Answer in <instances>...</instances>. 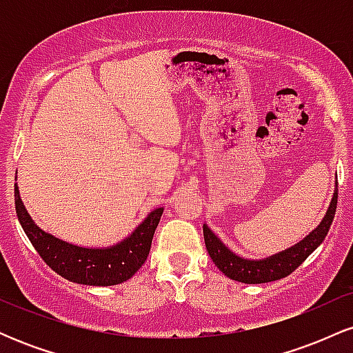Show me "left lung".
Listing matches in <instances>:
<instances>
[{
	"label": "left lung",
	"mask_w": 353,
	"mask_h": 353,
	"mask_svg": "<svg viewBox=\"0 0 353 353\" xmlns=\"http://www.w3.org/2000/svg\"><path fill=\"white\" fill-rule=\"evenodd\" d=\"M337 196L339 189L337 182H335V190L334 196H332L330 205L317 228L295 245L282 250V252L269 255V257L265 259H259V261L257 259H245L234 254L232 250H230L229 247L209 229V225L204 224L202 230H204V241L210 259H212V262L217 265V269L221 270L222 274L228 275L232 281L242 283H265L287 277V275L292 274L294 270L297 269V267L301 265L320 244H322L323 239H325L327 232H329L332 225V221H334L335 209H337Z\"/></svg>",
	"instance_id": "8db88e82"
}]
</instances>
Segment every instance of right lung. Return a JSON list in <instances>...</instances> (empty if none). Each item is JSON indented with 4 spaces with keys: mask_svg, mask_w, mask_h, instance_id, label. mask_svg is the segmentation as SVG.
I'll return each instance as SVG.
<instances>
[{
    "mask_svg": "<svg viewBox=\"0 0 353 353\" xmlns=\"http://www.w3.org/2000/svg\"><path fill=\"white\" fill-rule=\"evenodd\" d=\"M16 216L36 252L48 265L66 281L83 285H117L131 279L143 267L151 250L154 230L159 224L164 208L148 214L128 237L109 247H81L54 237L31 219L14 184Z\"/></svg>",
    "mask_w": 353,
    "mask_h": 353,
    "instance_id": "obj_1",
    "label": "right lung"
}]
</instances>
